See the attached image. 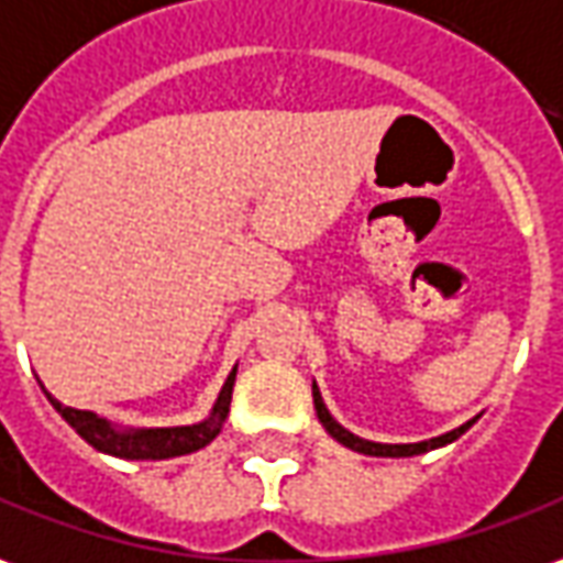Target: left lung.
Returning a JSON list of instances; mask_svg holds the SVG:
<instances>
[{"mask_svg": "<svg viewBox=\"0 0 563 563\" xmlns=\"http://www.w3.org/2000/svg\"><path fill=\"white\" fill-rule=\"evenodd\" d=\"M312 401H316V413H319L321 426L331 432V438H336L340 444H346L349 451H358V453H367V456H417V453H426V451H435V448H444V444H451V441H456V438L466 432L468 426L475 420L463 422L460 429H453V432H448V435H438V438H429V441H420V444H377V441H364V438L352 435V432H346L340 422L333 420L331 413H328V407H324V401H321L319 389L312 386Z\"/></svg>", "mask_w": 563, "mask_h": 563, "instance_id": "8db88e82", "label": "left lung"}]
</instances>
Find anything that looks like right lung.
<instances>
[{
  "label": "right lung",
  "instance_id": "right-lung-1",
  "mask_svg": "<svg viewBox=\"0 0 563 563\" xmlns=\"http://www.w3.org/2000/svg\"><path fill=\"white\" fill-rule=\"evenodd\" d=\"M232 383H235V371H232L220 398H217L211 417L196 426H174V429H137V432H115L110 422L100 420L91 410H76V407H64L48 395V401L64 420L79 432L95 451L110 453V456H122V460H170V456H184V453L201 451L205 444H211L220 432V426L230 413L232 401Z\"/></svg>",
  "mask_w": 563,
  "mask_h": 563
}]
</instances>
